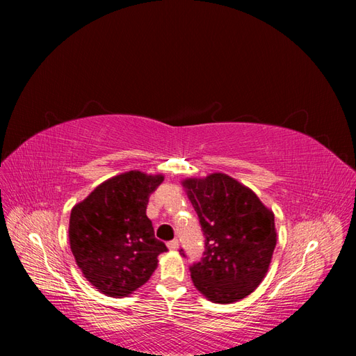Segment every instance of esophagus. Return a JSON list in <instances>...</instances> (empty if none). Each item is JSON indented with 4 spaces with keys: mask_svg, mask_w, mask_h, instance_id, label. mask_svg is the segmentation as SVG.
Segmentation results:
<instances>
[{
    "mask_svg": "<svg viewBox=\"0 0 356 356\" xmlns=\"http://www.w3.org/2000/svg\"><path fill=\"white\" fill-rule=\"evenodd\" d=\"M178 246H179V242H178L177 239L168 242V248H169L170 251H177V250H178Z\"/></svg>",
    "mask_w": 356,
    "mask_h": 356,
    "instance_id": "esophagus-1",
    "label": "esophagus"
}]
</instances>
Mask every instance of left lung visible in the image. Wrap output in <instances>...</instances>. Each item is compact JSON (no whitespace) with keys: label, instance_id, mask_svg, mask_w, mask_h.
<instances>
[{"label":"left lung","instance_id":"left-lung-1","mask_svg":"<svg viewBox=\"0 0 356 356\" xmlns=\"http://www.w3.org/2000/svg\"><path fill=\"white\" fill-rule=\"evenodd\" d=\"M204 238V257L190 267L212 303L229 305L263 282L277 241L275 213L242 182L221 172L182 179Z\"/></svg>","mask_w":356,"mask_h":356}]
</instances>
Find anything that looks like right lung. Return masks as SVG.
<instances>
[{"mask_svg": "<svg viewBox=\"0 0 356 356\" xmlns=\"http://www.w3.org/2000/svg\"><path fill=\"white\" fill-rule=\"evenodd\" d=\"M163 179L161 174L129 170L104 181L71 209L68 236L75 263L102 294H132L168 251L145 213L149 195Z\"/></svg>", "mask_w": 356, "mask_h": 356, "instance_id": "right-lung-1", "label": "right lung"}]
</instances>
